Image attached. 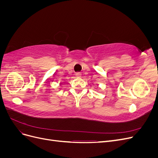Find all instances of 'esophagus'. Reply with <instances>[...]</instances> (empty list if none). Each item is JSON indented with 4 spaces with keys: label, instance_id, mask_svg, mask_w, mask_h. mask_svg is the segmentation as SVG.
<instances>
[{
    "label": "esophagus",
    "instance_id": "esophagus-1",
    "mask_svg": "<svg viewBox=\"0 0 158 158\" xmlns=\"http://www.w3.org/2000/svg\"><path fill=\"white\" fill-rule=\"evenodd\" d=\"M81 75H82V74H81V73H78L76 74V76L77 78H80L81 77Z\"/></svg>",
    "mask_w": 158,
    "mask_h": 158
}]
</instances>
